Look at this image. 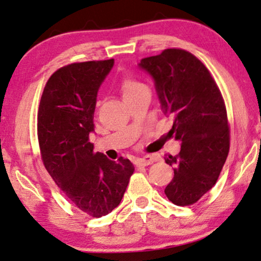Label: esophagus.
Wrapping results in <instances>:
<instances>
[{
	"instance_id": "esophagus-1",
	"label": "esophagus",
	"mask_w": 261,
	"mask_h": 261,
	"mask_svg": "<svg viewBox=\"0 0 261 261\" xmlns=\"http://www.w3.org/2000/svg\"><path fill=\"white\" fill-rule=\"evenodd\" d=\"M155 161H157V157L155 155H144L143 158H138L136 159V165L137 166H147L150 164H152V163H154Z\"/></svg>"
}]
</instances>
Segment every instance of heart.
I'll return each mask as SVG.
<instances>
[{
  "instance_id": "heart-1",
  "label": "heart",
  "mask_w": 261,
  "mask_h": 261,
  "mask_svg": "<svg viewBox=\"0 0 261 261\" xmlns=\"http://www.w3.org/2000/svg\"><path fill=\"white\" fill-rule=\"evenodd\" d=\"M120 91H122L124 99H127L143 91H147V88L139 81L126 76L124 77L122 83H120Z\"/></svg>"
}]
</instances>
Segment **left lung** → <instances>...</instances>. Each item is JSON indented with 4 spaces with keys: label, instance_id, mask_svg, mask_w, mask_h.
<instances>
[{
    "label": "left lung",
    "instance_id": "left-lung-1",
    "mask_svg": "<svg viewBox=\"0 0 261 261\" xmlns=\"http://www.w3.org/2000/svg\"><path fill=\"white\" fill-rule=\"evenodd\" d=\"M138 67L154 81L164 115L173 117L169 134L180 152L165 155L174 176L165 188L170 201L197 203L213 188L230 150V129L221 92L207 68L182 49H165Z\"/></svg>",
    "mask_w": 261,
    "mask_h": 261
}]
</instances>
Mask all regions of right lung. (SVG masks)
<instances>
[{
    "label": "right lung",
    "instance_id": "1",
    "mask_svg": "<svg viewBox=\"0 0 261 261\" xmlns=\"http://www.w3.org/2000/svg\"><path fill=\"white\" fill-rule=\"evenodd\" d=\"M114 60L72 63L50 76L37 114L43 164L68 199L87 215L100 218L117 207L134 173V164L93 152L89 135L100 84Z\"/></svg>",
    "mask_w": 261,
    "mask_h": 261
}]
</instances>
